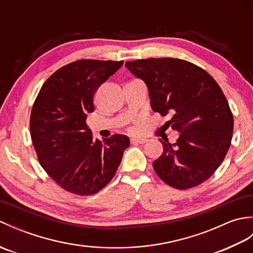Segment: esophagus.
Returning a JSON list of instances; mask_svg holds the SVG:
<instances>
[{"label": "esophagus", "mask_w": 253, "mask_h": 253, "mask_svg": "<svg viewBox=\"0 0 253 253\" xmlns=\"http://www.w3.org/2000/svg\"><path fill=\"white\" fill-rule=\"evenodd\" d=\"M148 141V139L146 138H132L131 139V143H146Z\"/></svg>", "instance_id": "34e87169"}]
</instances>
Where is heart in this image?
Returning <instances> with one entry per match:
<instances>
[{
  "mask_svg": "<svg viewBox=\"0 0 253 253\" xmlns=\"http://www.w3.org/2000/svg\"><path fill=\"white\" fill-rule=\"evenodd\" d=\"M130 131H135V128H129Z\"/></svg>",
  "mask_w": 253,
  "mask_h": 253,
  "instance_id": "b5f03b06",
  "label": "heart"
}]
</instances>
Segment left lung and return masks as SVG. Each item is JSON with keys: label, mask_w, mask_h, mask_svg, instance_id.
<instances>
[{"label": "left lung", "mask_w": 253, "mask_h": 253, "mask_svg": "<svg viewBox=\"0 0 253 253\" xmlns=\"http://www.w3.org/2000/svg\"><path fill=\"white\" fill-rule=\"evenodd\" d=\"M125 66L146 83L151 107L161 115L173 114L166 125L180 132L175 143L163 142V153L153 162L166 185L189 189L209 179L230 147L233 113L214 78L180 58L161 57L126 62Z\"/></svg>", "instance_id": "1"}]
</instances>
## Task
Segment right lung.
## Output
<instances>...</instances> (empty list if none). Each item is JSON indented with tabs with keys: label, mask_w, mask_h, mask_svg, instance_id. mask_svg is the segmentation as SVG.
<instances>
[{
	"label": "right lung",
	"mask_w": 253,
	"mask_h": 253,
	"mask_svg": "<svg viewBox=\"0 0 253 253\" xmlns=\"http://www.w3.org/2000/svg\"><path fill=\"white\" fill-rule=\"evenodd\" d=\"M124 61L79 60L52 74L32 105L30 135L38 160L56 184L74 195L99 192L114 177L129 146L124 135L92 138L85 123L94 94Z\"/></svg>",
	"instance_id": "1"
}]
</instances>
